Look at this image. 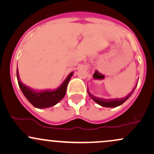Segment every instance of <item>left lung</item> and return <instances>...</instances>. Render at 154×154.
Listing matches in <instances>:
<instances>
[{
    "label": "left lung",
    "instance_id": "8db88e82",
    "mask_svg": "<svg viewBox=\"0 0 154 154\" xmlns=\"http://www.w3.org/2000/svg\"><path fill=\"white\" fill-rule=\"evenodd\" d=\"M137 85H136V86L134 87V88L131 91V92L130 93V94H128L126 97L121 98V99H102V98L96 97V96H94V95H92V94H91L88 90V93L89 96H90L91 99H92L94 102L97 103L98 104H99V105L102 106V107H118V106L121 105L123 103H124L128 99H129L130 96H131V94H132V93L134 92L135 88H136Z\"/></svg>",
    "mask_w": 154,
    "mask_h": 154
}]
</instances>
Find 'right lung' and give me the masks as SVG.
<instances>
[{"instance_id":"1","label":"right lung","mask_w":154,"mask_h":154,"mask_svg":"<svg viewBox=\"0 0 154 154\" xmlns=\"http://www.w3.org/2000/svg\"><path fill=\"white\" fill-rule=\"evenodd\" d=\"M73 74V72H71L63 81V83L55 90L35 91L24 85L20 80L18 69L17 70V77L20 88L21 89L22 92L24 94L25 98L28 99V102L32 105L38 109L52 107L58 104L63 99L66 93L67 85Z\"/></svg>"}]
</instances>
